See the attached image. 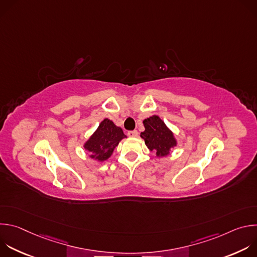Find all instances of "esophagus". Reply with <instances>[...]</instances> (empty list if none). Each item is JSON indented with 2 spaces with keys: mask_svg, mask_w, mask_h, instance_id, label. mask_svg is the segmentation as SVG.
I'll list each match as a JSON object with an SVG mask.
<instances>
[{
  "mask_svg": "<svg viewBox=\"0 0 257 257\" xmlns=\"http://www.w3.org/2000/svg\"><path fill=\"white\" fill-rule=\"evenodd\" d=\"M138 135V132L136 130H133V131H129L128 132V136L129 137H137Z\"/></svg>",
  "mask_w": 257,
  "mask_h": 257,
  "instance_id": "esophagus-1",
  "label": "esophagus"
}]
</instances>
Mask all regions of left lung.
Listing matches in <instances>:
<instances>
[{
  "mask_svg": "<svg viewBox=\"0 0 257 257\" xmlns=\"http://www.w3.org/2000/svg\"><path fill=\"white\" fill-rule=\"evenodd\" d=\"M145 130L140 133L141 138L151 152L156 151L157 157H167L171 149L177 145L173 132L167 127L159 116H152L143 120Z\"/></svg>",
  "mask_w": 257,
  "mask_h": 257,
  "instance_id": "1",
  "label": "left lung"
}]
</instances>
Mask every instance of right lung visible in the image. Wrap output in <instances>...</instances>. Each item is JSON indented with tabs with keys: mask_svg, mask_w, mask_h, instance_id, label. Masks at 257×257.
<instances>
[{
	"mask_svg": "<svg viewBox=\"0 0 257 257\" xmlns=\"http://www.w3.org/2000/svg\"><path fill=\"white\" fill-rule=\"evenodd\" d=\"M125 137L122 128L116 126L113 121L104 119L84 143V149L89 153V158L103 162L112 156L116 146Z\"/></svg>",
	"mask_w": 257,
	"mask_h": 257,
	"instance_id": "right-lung-1",
	"label": "right lung"
}]
</instances>
